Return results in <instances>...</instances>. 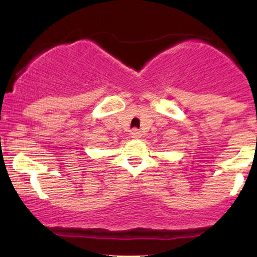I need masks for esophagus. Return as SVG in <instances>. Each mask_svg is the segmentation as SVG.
I'll return each mask as SVG.
<instances>
[{
  "label": "esophagus",
  "instance_id": "34e87169",
  "mask_svg": "<svg viewBox=\"0 0 257 257\" xmlns=\"http://www.w3.org/2000/svg\"><path fill=\"white\" fill-rule=\"evenodd\" d=\"M131 137L133 139H140L141 133H140V131H138V129H133V131L131 132Z\"/></svg>",
  "mask_w": 257,
  "mask_h": 257
}]
</instances>
